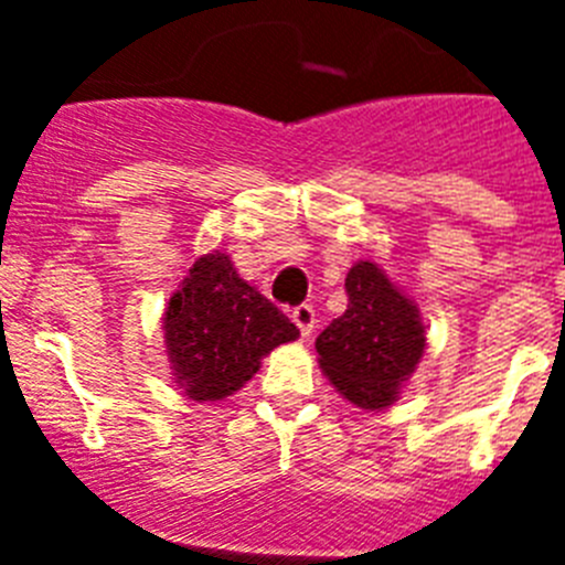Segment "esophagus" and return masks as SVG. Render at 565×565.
<instances>
[{"mask_svg": "<svg viewBox=\"0 0 565 565\" xmlns=\"http://www.w3.org/2000/svg\"><path fill=\"white\" fill-rule=\"evenodd\" d=\"M291 319H294V326L299 328V333H302V337H311L313 333V328H317V311H313V306H297L291 311Z\"/></svg>", "mask_w": 565, "mask_h": 565, "instance_id": "esophagus-1", "label": "esophagus"}]
</instances>
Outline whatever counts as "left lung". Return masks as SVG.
I'll use <instances>...</instances> for the list:
<instances>
[{"label": "left lung", "mask_w": 565, "mask_h": 565, "mask_svg": "<svg viewBox=\"0 0 565 565\" xmlns=\"http://www.w3.org/2000/svg\"><path fill=\"white\" fill-rule=\"evenodd\" d=\"M344 291L348 311L317 337L319 367L348 402L382 411L422 359V317L376 263H356Z\"/></svg>", "instance_id": "obj_1"}]
</instances>
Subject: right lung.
<instances>
[{"label":"right lung","mask_w":565,"mask_h":565,"mask_svg":"<svg viewBox=\"0 0 565 565\" xmlns=\"http://www.w3.org/2000/svg\"><path fill=\"white\" fill-rule=\"evenodd\" d=\"M297 337L291 319L221 252L203 254L189 268L163 317L172 376L194 402L232 396L259 371V359Z\"/></svg>","instance_id":"add662e5"}]
</instances>
